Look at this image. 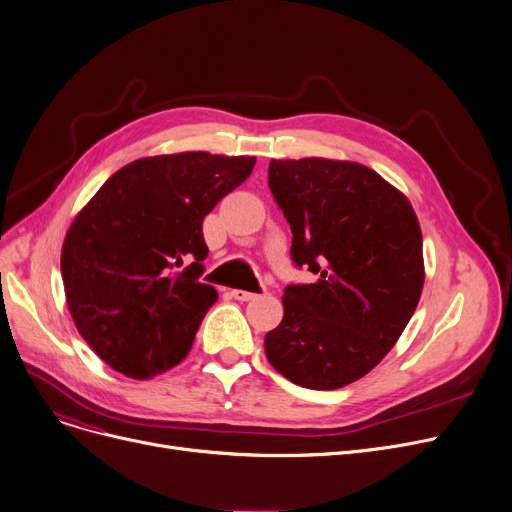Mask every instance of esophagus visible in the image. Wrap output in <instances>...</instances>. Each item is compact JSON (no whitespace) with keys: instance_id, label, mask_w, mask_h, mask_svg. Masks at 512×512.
Returning a JSON list of instances; mask_svg holds the SVG:
<instances>
[{"instance_id":"obj_1","label":"esophagus","mask_w":512,"mask_h":512,"mask_svg":"<svg viewBox=\"0 0 512 512\" xmlns=\"http://www.w3.org/2000/svg\"><path fill=\"white\" fill-rule=\"evenodd\" d=\"M232 297L236 301H251L257 297V293H251V291H240V288H236V291H232Z\"/></svg>"}]
</instances>
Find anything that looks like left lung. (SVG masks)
I'll return each mask as SVG.
<instances>
[{
    "label": "left lung",
    "instance_id": "obj_1",
    "mask_svg": "<svg viewBox=\"0 0 512 512\" xmlns=\"http://www.w3.org/2000/svg\"><path fill=\"white\" fill-rule=\"evenodd\" d=\"M268 177L291 224L295 268L318 280L284 288L265 355L299 387H345L385 358L418 305V219L402 192L358 163L270 161Z\"/></svg>",
    "mask_w": 512,
    "mask_h": 512
}]
</instances>
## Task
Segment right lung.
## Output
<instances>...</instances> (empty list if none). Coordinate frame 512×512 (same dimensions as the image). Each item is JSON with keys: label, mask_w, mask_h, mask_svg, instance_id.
Listing matches in <instances>:
<instances>
[{"label": "right lung", "mask_w": 512, "mask_h": 512, "mask_svg": "<svg viewBox=\"0 0 512 512\" xmlns=\"http://www.w3.org/2000/svg\"><path fill=\"white\" fill-rule=\"evenodd\" d=\"M253 167L255 157L209 152L140 159L75 217L60 259L66 303L110 368L142 381L186 358L217 299L201 280L203 219Z\"/></svg>", "instance_id": "add662e5"}]
</instances>
